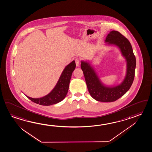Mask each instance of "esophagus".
<instances>
[{
  "label": "esophagus",
  "mask_w": 152,
  "mask_h": 152,
  "mask_svg": "<svg viewBox=\"0 0 152 152\" xmlns=\"http://www.w3.org/2000/svg\"><path fill=\"white\" fill-rule=\"evenodd\" d=\"M75 64L77 66H79V64H80V60L79 58H76L75 59Z\"/></svg>",
  "instance_id": "esophagus-1"
}]
</instances>
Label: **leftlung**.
Returning <instances> with one entry per match:
<instances>
[{
	"label": "left lung",
	"mask_w": 152,
	"mask_h": 152,
	"mask_svg": "<svg viewBox=\"0 0 152 152\" xmlns=\"http://www.w3.org/2000/svg\"><path fill=\"white\" fill-rule=\"evenodd\" d=\"M105 42L109 45L118 46L126 59L127 72L122 83L116 86H105L89 63L82 61L81 68L91 96L97 101L108 102L116 101L130 88L134 80L136 59L130 42L118 31H110L106 37Z\"/></svg>",
	"instance_id": "1"
}]
</instances>
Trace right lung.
<instances>
[{
	"mask_svg": "<svg viewBox=\"0 0 152 152\" xmlns=\"http://www.w3.org/2000/svg\"><path fill=\"white\" fill-rule=\"evenodd\" d=\"M75 61H73L64 69L56 86L48 94L41 98H32L26 95L28 98L37 104L50 106L62 101L65 98L69 91V85L72 74L75 68Z\"/></svg>",
	"mask_w": 152,
	"mask_h": 152,
	"instance_id": "right-lung-1",
	"label": "right lung"
}]
</instances>
